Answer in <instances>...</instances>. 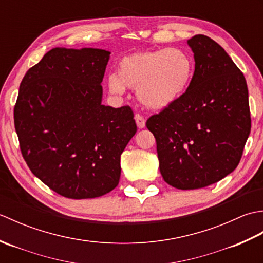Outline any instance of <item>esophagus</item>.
Listing matches in <instances>:
<instances>
[{
  "label": "esophagus",
  "instance_id": "1",
  "mask_svg": "<svg viewBox=\"0 0 263 263\" xmlns=\"http://www.w3.org/2000/svg\"><path fill=\"white\" fill-rule=\"evenodd\" d=\"M135 120H136V123H137V126H138L139 128H143L144 126H146V120L143 119L142 115L136 114V115H135Z\"/></svg>",
  "mask_w": 263,
  "mask_h": 263
}]
</instances>
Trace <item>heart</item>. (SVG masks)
<instances>
[{
  "mask_svg": "<svg viewBox=\"0 0 263 263\" xmlns=\"http://www.w3.org/2000/svg\"><path fill=\"white\" fill-rule=\"evenodd\" d=\"M194 73V62L181 48H157L126 54L119 61L117 74L108 77L110 93L123 95L136 88L137 97L152 109H163L186 92Z\"/></svg>",
  "mask_w": 263,
  "mask_h": 263,
  "instance_id": "b5f03b06",
  "label": "heart"
}]
</instances>
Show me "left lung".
Instances as JSON below:
<instances>
[{
	"label": "left lung",
	"instance_id": "8db88e82",
	"mask_svg": "<svg viewBox=\"0 0 263 263\" xmlns=\"http://www.w3.org/2000/svg\"><path fill=\"white\" fill-rule=\"evenodd\" d=\"M195 69L186 92L150 116L146 125L157 142L166 183L195 190L236 168L251 131L247 81L225 49L211 38L187 41Z\"/></svg>",
	"mask_w": 263,
	"mask_h": 263
}]
</instances>
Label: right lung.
<instances>
[{"label":"right lung","instance_id":"right-lung-1","mask_svg":"<svg viewBox=\"0 0 263 263\" xmlns=\"http://www.w3.org/2000/svg\"><path fill=\"white\" fill-rule=\"evenodd\" d=\"M110 52L55 47L27 71L14 106L21 154L32 174L69 199L119 184L121 155L137 132L128 106L102 104Z\"/></svg>","mask_w":263,"mask_h":263}]
</instances>
